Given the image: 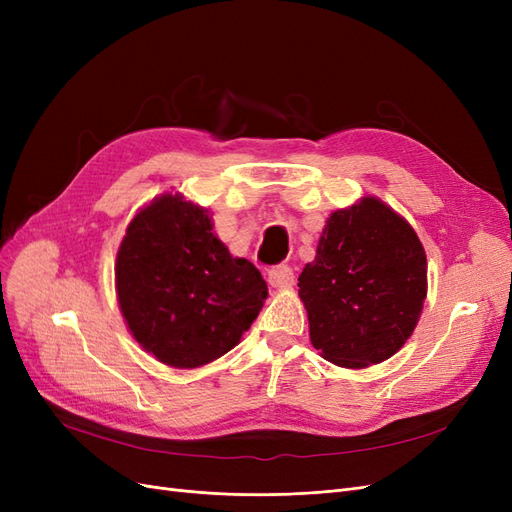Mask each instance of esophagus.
Wrapping results in <instances>:
<instances>
[{
    "instance_id": "34e87169",
    "label": "esophagus",
    "mask_w": 512,
    "mask_h": 512,
    "mask_svg": "<svg viewBox=\"0 0 512 512\" xmlns=\"http://www.w3.org/2000/svg\"><path fill=\"white\" fill-rule=\"evenodd\" d=\"M269 284L273 288H290L294 284V273L290 267L280 265V267H273L269 271Z\"/></svg>"
}]
</instances>
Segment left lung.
<instances>
[{"mask_svg": "<svg viewBox=\"0 0 512 512\" xmlns=\"http://www.w3.org/2000/svg\"><path fill=\"white\" fill-rule=\"evenodd\" d=\"M309 339L346 369L382 363L414 333L427 297L425 247L376 196L329 215L316 258L299 275Z\"/></svg>", "mask_w": 512, "mask_h": 512, "instance_id": "8db88e82", "label": "left lung"}]
</instances>
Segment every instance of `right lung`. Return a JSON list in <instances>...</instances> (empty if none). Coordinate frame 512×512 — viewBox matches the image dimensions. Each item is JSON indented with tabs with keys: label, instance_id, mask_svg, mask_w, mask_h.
<instances>
[{
	"label": "right lung",
	"instance_id": "right-lung-1",
	"mask_svg": "<svg viewBox=\"0 0 512 512\" xmlns=\"http://www.w3.org/2000/svg\"><path fill=\"white\" fill-rule=\"evenodd\" d=\"M115 292L138 346L175 369L235 348L269 297L260 271L215 235L209 209L179 192L156 196L130 220Z\"/></svg>",
	"mask_w": 512,
	"mask_h": 512
}]
</instances>
